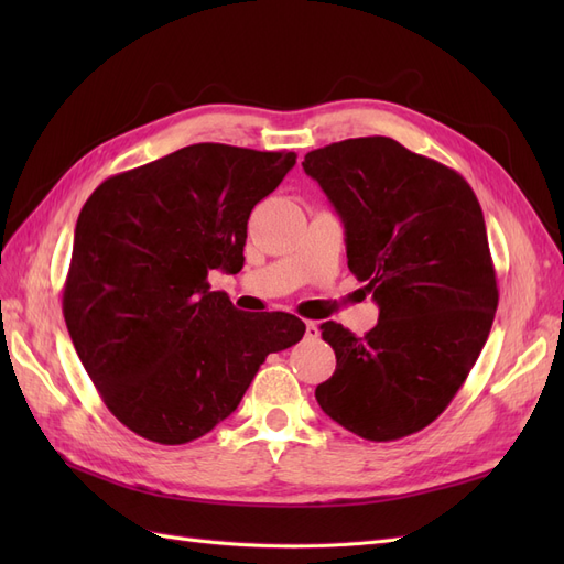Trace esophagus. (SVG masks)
<instances>
[{
  "label": "esophagus",
  "mask_w": 564,
  "mask_h": 564,
  "mask_svg": "<svg viewBox=\"0 0 564 564\" xmlns=\"http://www.w3.org/2000/svg\"><path fill=\"white\" fill-rule=\"evenodd\" d=\"M319 329H317V322H305V338H317Z\"/></svg>",
  "instance_id": "1"
}]
</instances>
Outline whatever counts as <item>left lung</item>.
Listing matches in <instances>:
<instances>
[{
  "label": "left lung",
  "mask_w": 564,
  "mask_h": 564,
  "mask_svg": "<svg viewBox=\"0 0 564 564\" xmlns=\"http://www.w3.org/2000/svg\"><path fill=\"white\" fill-rule=\"evenodd\" d=\"M303 169L340 216L348 268L379 305L365 336L322 324L336 371L315 398L365 440L406 437L445 412L497 313L480 202L454 169L386 135L317 148Z\"/></svg>",
  "instance_id": "1"
}]
</instances>
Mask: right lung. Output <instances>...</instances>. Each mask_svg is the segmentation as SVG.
<instances>
[{
    "label": "right lung",
    "instance_id": "add662e5",
    "mask_svg": "<svg viewBox=\"0 0 564 564\" xmlns=\"http://www.w3.org/2000/svg\"><path fill=\"white\" fill-rule=\"evenodd\" d=\"M294 164V152L197 143L110 176L82 207L63 315L100 398L135 435H207L265 357L303 338L299 317L237 311L207 280L240 272L249 214Z\"/></svg>",
    "mask_w": 564,
    "mask_h": 564
}]
</instances>
